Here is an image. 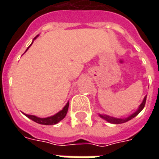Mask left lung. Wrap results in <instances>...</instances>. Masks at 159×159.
<instances>
[{
  "instance_id": "1",
  "label": "left lung",
  "mask_w": 159,
  "mask_h": 159,
  "mask_svg": "<svg viewBox=\"0 0 159 159\" xmlns=\"http://www.w3.org/2000/svg\"><path fill=\"white\" fill-rule=\"evenodd\" d=\"M146 100H147V96H145L143 101H142V103L140 104V107L137 109L136 111L134 112L133 114H131L130 116H129V117H126V118H116V117H110V116H108V115H104V114H100V117H101V118H103V119L106 120V121H107L108 123H114V124H119V123H126V122L129 121V120H131L134 117H136L137 115L140 113L141 111L143 110L144 107H145V104H146Z\"/></svg>"
}]
</instances>
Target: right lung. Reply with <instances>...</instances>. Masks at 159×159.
I'll use <instances>...</instances> for the list:
<instances>
[{
	"instance_id": "obj_1",
	"label": "right lung",
	"mask_w": 159,
	"mask_h": 159,
	"mask_svg": "<svg viewBox=\"0 0 159 159\" xmlns=\"http://www.w3.org/2000/svg\"><path fill=\"white\" fill-rule=\"evenodd\" d=\"M37 36H36V37L34 38V40L36 39ZM32 43H31L30 45H32ZM29 48L26 49V51L29 49ZM68 108H69V102H67V104L65 106V107H64L60 111H59L58 113H56L55 115L51 116V117H44V118L38 117H36V116H33V115H28V114H25V115L27 117H29L30 119H31L32 121H34V122H36V123H40V124H43V125H53V124H56V123H58L59 122H60L64 117H66V113H67V111H68Z\"/></svg>"
}]
</instances>
